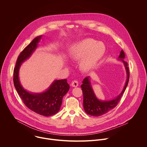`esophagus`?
Here are the masks:
<instances>
[{
  "label": "esophagus",
  "instance_id": "obj_1",
  "mask_svg": "<svg viewBox=\"0 0 147 147\" xmlns=\"http://www.w3.org/2000/svg\"><path fill=\"white\" fill-rule=\"evenodd\" d=\"M78 86V82L77 80H74L71 82V86L73 87H76Z\"/></svg>",
  "mask_w": 147,
  "mask_h": 147
}]
</instances>
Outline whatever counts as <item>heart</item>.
Wrapping results in <instances>:
<instances>
[{
    "label": "heart",
    "mask_w": 147,
    "mask_h": 147,
    "mask_svg": "<svg viewBox=\"0 0 147 147\" xmlns=\"http://www.w3.org/2000/svg\"><path fill=\"white\" fill-rule=\"evenodd\" d=\"M105 47L100 42L91 38L83 39L73 46L70 50V56L73 59L80 60V67L84 71L94 69L104 55Z\"/></svg>",
    "instance_id": "obj_1"
}]
</instances>
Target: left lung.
Here are the masks:
<instances>
[{
    "mask_svg": "<svg viewBox=\"0 0 147 147\" xmlns=\"http://www.w3.org/2000/svg\"><path fill=\"white\" fill-rule=\"evenodd\" d=\"M125 54L123 50L121 51L119 59L121 60L124 65L127 73V80L121 92L115 99L109 100H100L95 96L90 81V77H87L83 80L81 86L83 94V106L85 112L89 115L93 116H100L107 113L109 111L115 108L120 100L129 81V69L128 64L124 61Z\"/></svg>",
    "mask_w": 147,
    "mask_h": 147,
    "instance_id": "obj_1",
    "label": "left lung"
}]
</instances>
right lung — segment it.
<instances>
[{
    "mask_svg": "<svg viewBox=\"0 0 147 147\" xmlns=\"http://www.w3.org/2000/svg\"><path fill=\"white\" fill-rule=\"evenodd\" d=\"M41 36L34 38L20 53L13 71V82L17 93L28 108L40 115L51 116L59 111L63 98L70 89L67 80H55L46 91L38 94L31 93L24 90L18 77L19 69L22 63L29 58L36 49Z\"/></svg>",
    "mask_w": 147,
    "mask_h": 147,
    "instance_id": "add662e5",
    "label": "right lung"
}]
</instances>
